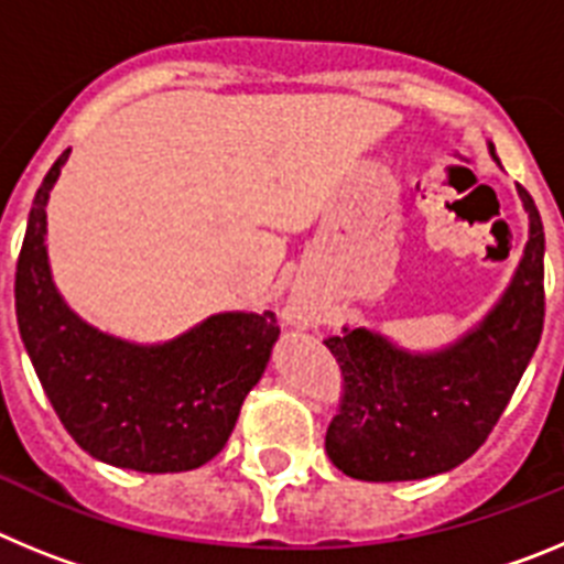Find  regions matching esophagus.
I'll list each match as a JSON object with an SVG mask.
<instances>
[{"mask_svg":"<svg viewBox=\"0 0 564 564\" xmlns=\"http://www.w3.org/2000/svg\"><path fill=\"white\" fill-rule=\"evenodd\" d=\"M288 316H291L293 325H305V305H302V302H293L291 311H288Z\"/></svg>","mask_w":564,"mask_h":564,"instance_id":"34e87169","label":"esophagus"}]
</instances>
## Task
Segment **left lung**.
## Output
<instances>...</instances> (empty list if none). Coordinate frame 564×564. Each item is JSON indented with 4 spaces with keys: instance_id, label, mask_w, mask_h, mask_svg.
Instances as JSON below:
<instances>
[{
    "instance_id": "8db88e82",
    "label": "left lung",
    "mask_w": 564,
    "mask_h": 564,
    "mask_svg": "<svg viewBox=\"0 0 564 564\" xmlns=\"http://www.w3.org/2000/svg\"><path fill=\"white\" fill-rule=\"evenodd\" d=\"M488 152L497 161L495 147ZM500 163V161H497ZM528 242L486 316L441 350H403L367 327L327 338L344 378L325 449L338 471L367 482L423 480L460 466L486 443L542 336L545 231L525 188Z\"/></svg>"
}]
</instances>
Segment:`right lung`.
I'll use <instances>...</instances> for the list:
<instances>
[{"label":"right lung","mask_w":564,"mask_h":564,"mask_svg":"<svg viewBox=\"0 0 564 564\" xmlns=\"http://www.w3.org/2000/svg\"><path fill=\"white\" fill-rule=\"evenodd\" d=\"M67 152L30 208L17 262V318L58 421L96 460L166 475L212 460L271 358L273 313H214L163 344L87 325L58 293L47 259V200Z\"/></svg>","instance_id":"add662e5"}]
</instances>
